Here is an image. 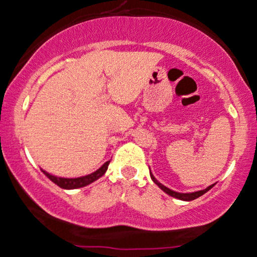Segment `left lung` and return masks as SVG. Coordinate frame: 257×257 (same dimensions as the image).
<instances>
[{"label": "left lung", "mask_w": 257, "mask_h": 257, "mask_svg": "<svg viewBox=\"0 0 257 257\" xmlns=\"http://www.w3.org/2000/svg\"><path fill=\"white\" fill-rule=\"evenodd\" d=\"M150 176H151V179H152V181L155 182V183L157 184V186L160 187L161 189L163 190V192L167 193V194L171 195V197L177 198V199H179V200H186V202H189V200L197 199V198H199L200 195H203V194H204V193H207L209 189H211V188L214 187V184H211V186L207 187V188H205V189L198 190V192H193V193H179V192H174V190L169 189V188H167L166 186H163L162 183H160V182H158L157 179L155 178V176H153V174H152V172H150Z\"/></svg>", "instance_id": "8db88e82"}]
</instances>
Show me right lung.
I'll list each match as a JSON object with an SVG mask.
<instances>
[{"mask_svg": "<svg viewBox=\"0 0 257 257\" xmlns=\"http://www.w3.org/2000/svg\"><path fill=\"white\" fill-rule=\"evenodd\" d=\"M109 163L110 161H107V162H105L101 167L96 169L95 172H92V173L88 174V176L78 177V178H62V177H57V176H53V174H49L48 172H46L44 169H42V172L48 177L53 183H55L57 186L63 188V189H76V188L88 186V184L92 183V182H95L96 179H99L100 177L104 176L105 172L107 171V167H109Z\"/></svg>", "mask_w": 257, "mask_h": 257, "instance_id": "add662e5", "label": "right lung"}]
</instances>
